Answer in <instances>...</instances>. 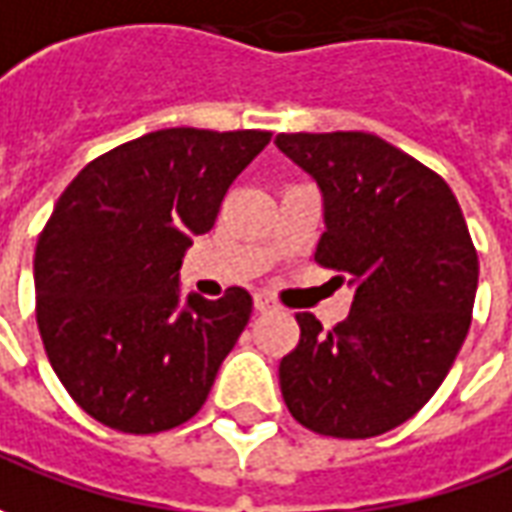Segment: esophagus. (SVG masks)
<instances>
[{"mask_svg": "<svg viewBox=\"0 0 512 512\" xmlns=\"http://www.w3.org/2000/svg\"><path fill=\"white\" fill-rule=\"evenodd\" d=\"M253 306H256V312H276L278 309L276 298H270L267 292H256L253 295Z\"/></svg>", "mask_w": 512, "mask_h": 512, "instance_id": "obj_1", "label": "esophagus"}]
</instances>
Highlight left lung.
I'll use <instances>...</instances> for the list:
<instances>
[{"label":"left lung","mask_w":512,"mask_h":512,"mask_svg":"<svg viewBox=\"0 0 512 512\" xmlns=\"http://www.w3.org/2000/svg\"><path fill=\"white\" fill-rule=\"evenodd\" d=\"M276 144L323 192L315 262L357 287L334 329L295 315L301 340L278 365L281 396L317 435L376 438L421 410L454 365L477 248L449 183L379 136L278 133Z\"/></svg>","instance_id":"obj_1"}]
</instances>
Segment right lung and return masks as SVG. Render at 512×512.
<instances>
[{"label":"right lung","mask_w":512,"mask_h":512,"mask_svg":"<svg viewBox=\"0 0 512 512\" xmlns=\"http://www.w3.org/2000/svg\"><path fill=\"white\" fill-rule=\"evenodd\" d=\"M267 130L167 128L77 172L35 245V320L49 365L94 421L128 435L186 424L206 404L253 298L189 295L178 270L217 220Z\"/></svg>","instance_id":"right-lung-1"}]
</instances>
